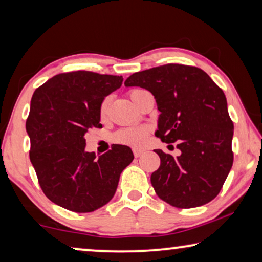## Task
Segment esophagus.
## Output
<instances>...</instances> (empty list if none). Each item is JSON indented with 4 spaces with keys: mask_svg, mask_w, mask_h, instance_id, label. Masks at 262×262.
<instances>
[{
    "mask_svg": "<svg viewBox=\"0 0 262 262\" xmlns=\"http://www.w3.org/2000/svg\"><path fill=\"white\" fill-rule=\"evenodd\" d=\"M143 154V150H139V149H134V155L135 157H139Z\"/></svg>",
    "mask_w": 262,
    "mask_h": 262,
    "instance_id": "obj_1",
    "label": "esophagus"
}]
</instances>
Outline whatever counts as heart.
I'll list each match as a JSON object with an SVG mask.
<instances>
[{
    "label": "heart",
    "mask_w": 262,
    "mask_h": 262,
    "mask_svg": "<svg viewBox=\"0 0 262 262\" xmlns=\"http://www.w3.org/2000/svg\"><path fill=\"white\" fill-rule=\"evenodd\" d=\"M141 92H143L142 89H132V91H130L128 95H130L132 101H135L136 98H137ZM111 101H112L111 96H106V98L101 101V103H100L99 116L101 119H106L107 116H108ZM148 132H149V128L145 126L126 127V128H123V130L118 131L117 134L114 135V141L119 143V144L128 145V146H132V148H141V146L144 145Z\"/></svg>",
    "instance_id": "heart-1"
}]
</instances>
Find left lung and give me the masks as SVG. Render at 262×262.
<instances>
[{
  "label": "left lung",
  "mask_w": 262,
  "mask_h": 262,
  "mask_svg": "<svg viewBox=\"0 0 262 262\" xmlns=\"http://www.w3.org/2000/svg\"><path fill=\"white\" fill-rule=\"evenodd\" d=\"M125 85L151 93L160 111L155 135L162 142H178L181 151L174 157L155 150L161 164L150 180L156 194L179 209L216 198L234 161V124L223 91L205 71L182 64L132 74Z\"/></svg>",
  "instance_id": "obj_1"
}]
</instances>
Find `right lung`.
Wrapping results in <instances>:
<instances>
[{"label": "right lung", "instance_id": "1", "mask_svg": "<svg viewBox=\"0 0 262 262\" xmlns=\"http://www.w3.org/2000/svg\"><path fill=\"white\" fill-rule=\"evenodd\" d=\"M121 83L123 76L80 70L56 75L32 96L30 160L42 192L64 209L84 213L106 205L134 160L126 145H113L99 157L85 151L84 135L102 127L100 103Z\"/></svg>", "mask_w": 262, "mask_h": 262}]
</instances>
